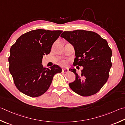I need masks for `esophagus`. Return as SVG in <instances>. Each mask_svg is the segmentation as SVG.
Wrapping results in <instances>:
<instances>
[{"instance_id": "34e87169", "label": "esophagus", "mask_w": 125, "mask_h": 125, "mask_svg": "<svg viewBox=\"0 0 125 125\" xmlns=\"http://www.w3.org/2000/svg\"><path fill=\"white\" fill-rule=\"evenodd\" d=\"M68 72H69V70H68V69H62V73H68Z\"/></svg>"}]
</instances>
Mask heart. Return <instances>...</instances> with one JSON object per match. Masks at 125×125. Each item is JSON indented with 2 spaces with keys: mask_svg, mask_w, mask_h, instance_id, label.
Segmentation results:
<instances>
[{
  "mask_svg": "<svg viewBox=\"0 0 125 125\" xmlns=\"http://www.w3.org/2000/svg\"><path fill=\"white\" fill-rule=\"evenodd\" d=\"M62 63V64H65V62H62V63Z\"/></svg>",
  "mask_w": 125,
  "mask_h": 125,
  "instance_id": "heart-1",
  "label": "heart"
}]
</instances>
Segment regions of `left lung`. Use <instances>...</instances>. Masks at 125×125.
<instances>
[{
	"instance_id": "1",
	"label": "left lung",
	"mask_w": 125,
	"mask_h": 125,
	"mask_svg": "<svg viewBox=\"0 0 125 125\" xmlns=\"http://www.w3.org/2000/svg\"><path fill=\"white\" fill-rule=\"evenodd\" d=\"M61 37L74 46V64L83 67L81 75L71 69L76 79L69 84L70 88L83 96L97 93L108 80L112 65V51L107 41L96 32L83 30L64 31Z\"/></svg>"
}]
</instances>
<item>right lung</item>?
<instances>
[{
  "label": "right lung",
  "instance_id": "add662e5",
  "mask_svg": "<svg viewBox=\"0 0 125 125\" xmlns=\"http://www.w3.org/2000/svg\"><path fill=\"white\" fill-rule=\"evenodd\" d=\"M62 31L37 29L21 36L10 49L9 71L19 91L36 97L43 95L50 86L53 77L62 69L57 65L50 68L42 64L43 55L50 52L53 43Z\"/></svg>",
  "mask_w": 125,
  "mask_h": 125
}]
</instances>
